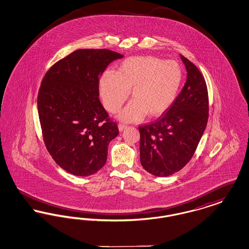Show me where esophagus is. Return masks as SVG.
Returning a JSON list of instances; mask_svg holds the SVG:
<instances>
[{
	"label": "esophagus",
	"mask_w": 249,
	"mask_h": 249,
	"mask_svg": "<svg viewBox=\"0 0 249 249\" xmlns=\"http://www.w3.org/2000/svg\"><path fill=\"white\" fill-rule=\"evenodd\" d=\"M126 128H127V125L122 124V123H119V130H120V131H122V130H124V129H126Z\"/></svg>",
	"instance_id": "34e87169"
}]
</instances>
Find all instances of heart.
Masks as SVG:
<instances>
[{"label": "heart", "instance_id": "obj_1", "mask_svg": "<svg viewBox=\"0 0 249 249\" xmlns=\"http://www.w3.org/2000/svg\"><path fill=\"white\" fill-rule=\"evenodd\" d=\"M182 70L174 60L151 56L131 57L123 60L119 70L107 71L100 78L99 88L104 105L117 113L131 89L130 104L119 115L126 122L138 121L146 115L162 114L176 100L182 83Z\"/></svg>", "mask_w": 249, "mask_h": 249}]
</instances>
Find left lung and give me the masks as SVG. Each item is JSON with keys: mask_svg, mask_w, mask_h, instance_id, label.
<instances>
[{"mask_svg": "<svg viewBox=\"0 0 249 249\" xmlns=\"http://www.w3.org/2000/svg\"><path fill=\"white\" fill-rule=\"evenodd\" d=\"M187 81L165 115L139 127L140 160L149 174L163 178L190 160L208 121V91L200 70L181 56Z\"/></svg>", "mask_w": 249, "mask_h": 249, "instance_id": "left-lung-1", "label": "left lung"}]
</instances>
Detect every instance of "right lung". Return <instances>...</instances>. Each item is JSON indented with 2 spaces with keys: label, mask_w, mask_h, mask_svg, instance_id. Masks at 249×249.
<instances>
[{
  "label": "right lung",
  "mask_w": 249,
  "mask_h": 249,
  "mask_svg": "<svg viewBox=\"0 0 249 249\" xmlns=\"http://www.w3.org/2000/svg\"><path fill=\"white\" fill-rule=\"evenodd\" d=\"M123 55L109 49H78L45 74L37 97L43 139L63 170L77 177L106 164L108 144L119 134L99 100V78Z\"/></svg>",
  "instance_id": "right-lung-1"
}]
</instances>
